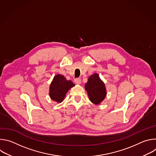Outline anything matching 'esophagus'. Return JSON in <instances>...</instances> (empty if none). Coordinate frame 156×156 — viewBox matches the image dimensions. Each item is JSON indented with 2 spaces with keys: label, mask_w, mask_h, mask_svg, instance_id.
I'll list each match as a JSON object with an SVG mask.
<instances>
[{
  "label": "esophagus",
  "mask_w": 156,
  "mask_h": 156,
  "mask_svg": "<svg viewBox=\"0 0 156 156\" xmlns=\"http://www.w3.org/2000/svg\"><path fill=\"white\" fill-rule=\"evenodd\" d=\"M75 83L76 84H80L81 83V80L80 78H76V79H75Z\"/></svg>",
  "instance_id": "obj_1"
}]
</instances>
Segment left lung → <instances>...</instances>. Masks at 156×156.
I'll return each instance as SVG.
<instances>
[{
  "label": "left lung",
  "instance_id": "left-lung-1",
  "mask_svg": "<svg viewBox=\"0 0 156 156\" xmlns=\"http://www.w3.org/2000/svg\"><path fill=\"white\" fill-rule=\"evenodd\" d=\"M85 90L87 93L89 99L91 102L96 105L100 104L107 94L105 84L97 73L89 77L87 82L85 84Z\"/></svg>",
  "mask_w": 156,
  "mask_h": 156
}]
</instances>
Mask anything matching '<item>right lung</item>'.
I'll return each mask as SVG.
<instances>
[{
  "instance_id": "add662e5",
  "label": "right lung",
  "mask_w": 156,
  "mask_h": 156,
  "mask_svg": "<svg viewBox=\"0 0 156 156\" xmlns=\"http://www.w3.org/2000/svg\"><path fill=\"white\" fill-rule=\"evenodd\" d=\"M74 86L72 81L66 80L64 76L57 75L51 83L49 96L52 100L60 103L63 101L66 93Z\"/></svg>"
}]
</instances>
